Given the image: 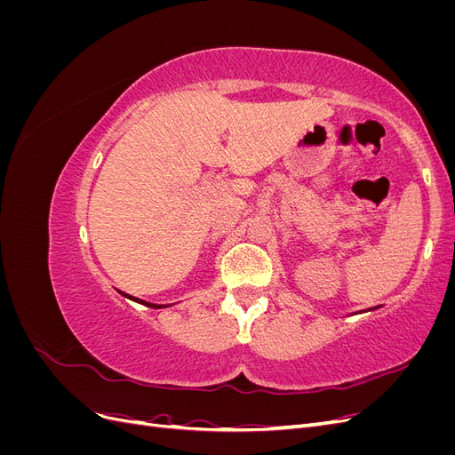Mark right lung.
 Masks as SVG:
<instances>
[{
	"label": "right lung",
	"instance_id": "obj_1",
	"mask_svg": "<svg viewBox=\"0 0 455 455\" xmlns=\"http://www.w3.org/2000/svg\"><path fill=\"white\" fill-rule=\"evenodd\" d=\"M123 294V292H121ZM123 296H127L129 299H134V301H139V304H142V306H148V307H154V309H159V307H169V306H159V304H149V301H144V299H139V298H132V296H129V294H123Z\"/></svg>",
	"mask_w": 455,
	"mask_h": 455
}]
</instances>
